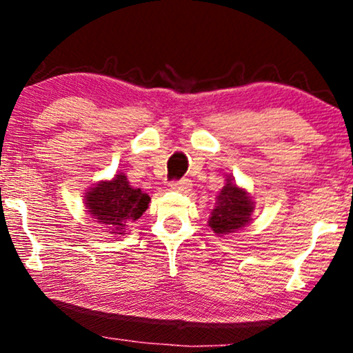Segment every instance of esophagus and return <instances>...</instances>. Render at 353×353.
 Returning a JSON list of instances; mask_svg holds the SVG:
<instances>
[{
  "instance_id": "34e87169",
  "label": "esophagus",
  "mask_w": 353,
  "mask_h": 353,
  "mask_svg": "<svg viewBox=\"0 0 353 353\" xmlns=\"http://www.w3.org/2000/svg\"><path fill=\"white\" fill-rule=\"evenodd\" d=\"M192 188V182L189 179H179V181H174L171 182V189L177 190V192H188Z\"/></svg>"
}]
</instances>
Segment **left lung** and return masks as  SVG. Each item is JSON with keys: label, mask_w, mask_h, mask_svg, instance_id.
<instances>
[{"label": "left lung", "mask_w": 353, "mask_h": 353, "mask_svg": "<svg viewBox=\"0 0 353 353\" xmlns=\"http://www.w3.org/2000/svg\"><path fill=\"white\" fill-rule=\"evenodd\" d=\"M225 185L217 196L216 208L209 217V228L216 234H230L245 228L252 219L254 201L245 189L225 179Z\"/></svg>", "instance_id": "obj_1"}]
</instances>
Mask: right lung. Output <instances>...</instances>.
<instances>
[{
  "label": "right lung",
  "mask_w": 353,
  "mask_h": 353,
  "mask_svg": "<svg viewBox=\"0 0 353 353\" xmlns=\"http://www.w3.org/2000/svg\"><path fill=\"white\" fill-rule=\"evenodd\" d=\"M149 201L148 194L129 185L123 172H117L111 181L98 182L84 192L88 212L98 224L109 228L111 234H125V228L145 212Z\"/></svg>",
  "instance_id": "1"
}]
</instances>
